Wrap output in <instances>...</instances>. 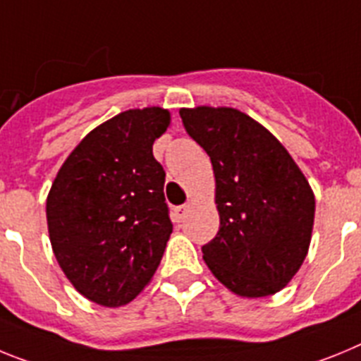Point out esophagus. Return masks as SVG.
<instances>
[{
    "mask_svg": "<svg viewBox=\"0 0 361 361\" xmlns=\"http://www.w3.org/2000/svg\"><path fill=\"white\" fill-rule=\"evenodd\" d=\"M189 209H190L189 203H185V205H180V207H176V209H174V216H176L178 221H181V219H183L185 216H187Z\"/></svg>",
    "mask_w": 361,
    "mask_h": 361,
    "instance_id": "34e87169",
    "label": "esophagus"
}]
</instances>
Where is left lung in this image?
Instances as JSON below:
<instances>
[{"label": "left lung", "instance_id": "left-lung-1", "mask_svg": "<svg viewBox=\"0 0 361 361\" xmlns=\"http://www.w3.org/2000/svg\"><path fill=\"white\" fill-rule=\"evenodd\" d=\"M211 156L219 231L202 247L216 280L243 298L280 293L309 252L314 192L278 137L233 106L180 109Z\"/></svg>", "mask_w": 361, "mask_h": 361}]
</instances>
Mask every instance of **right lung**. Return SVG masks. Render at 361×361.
<instances>
[{
	"instance_id": "1",
	"label": "right lung",
	"mask_w": 361,
	"mask_h": 361,
	"mask_svg": "<svg viewBox=\"0 0 361 361\" xmlns=\"http://www.w3.org/2000/svg\"><path fill=\"white\" fill-rule=\"evenodd\" d=\"M169 125L161 106L120 112L78 143L52 181L50 245L74 289L98 305L133 302L161 262L172 224L152 145Z\"/></svg>"
}]
</instances>
